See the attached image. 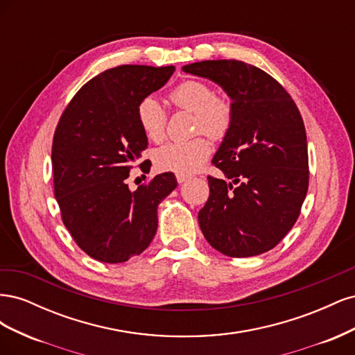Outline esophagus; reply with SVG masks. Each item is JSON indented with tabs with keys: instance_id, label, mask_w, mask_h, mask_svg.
Instances as JSON below:
<instances>
[{
	"instance_id": "34e87169",
	"label": "esophagus",
	"mask_w": 355,
	"mask_h": 355,
	"mask_svg": "<svg viewBox=\"0 0 355 355\" xmlns=\"http://www.w3.org/2000/svg\"><path fill=\"white\" fill-rule=\"evenodd\" d=\"M176 179H178L179 184H184V182L189 180L191 178H189V176H187V175H176Z\"/></svg>"
}]
</instances>
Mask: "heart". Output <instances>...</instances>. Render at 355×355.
<instances>
[{
    "instance_id": "b5f03b06",
    "label": "heart",
    "mask_w": 355,
    "mask_h": 355,
    "mask_svg": "<svg viewBox=\"0 0 355 355\" xmlns=\"http://www.w3.org/2000/svg\"><path fill=\"white\" fill-rule=\"evenodd\" d=\"M170 99L179 110L194 112L196 133L204 132L213 141H220L230 132L234 121L232 102L225 96L214 94L209 83L187 80L171 90ZM136 116L149 141L161 142L166 137L167 112L154 96H146L137 103ZM210 153V142L204 136H197L161 146L155 154V163L161 170L191 175L202 166Z\"/></svg>"
}]
</instances>
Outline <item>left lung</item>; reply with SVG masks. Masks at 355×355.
Wrapping results in <instances>:
<instances>
[{
	"instance_id": "8db88e82",
	"label": "left lung",
	"mask_w": 355,
	"mask_h": 355,
	"mask_svg": "<svg viewBox=\"0 0 355 355\" xmlns=\"http://www.w3.org/2000/svg\"><path fill=\"white\" fill-rule=\"evenodd\" d=\"M184 71L218 83L234 106L232 125L211 159L232 182L207 176L209 200L198 211L204 237L231 257L271 250L293 228L306 197L302 115L280 83L245 62L202 60Z\"/></svg>"
}]
</instances>
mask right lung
Here are the masks:
<instances>
[{
	"instance_id": "1",
	"label": "right lung",
	"mask_w": 355,
	"mask_h": 355,
	"mask_svg": "<svg viewBox=\"0 0 355 355\" xmlns=\"http://www.w3.org/2000/svg\"><path fill=\"white\" fill-rule=\"evenodd\" d=\"M175 67L121 65L96 75L62 112L53 136V185L62 220L93 259L121 263L141 254L157 232V206L178 185L161 173L136 191L125 179L148 139L137 103L163 87ZM149 171V159L137 164Z\"/></svg>"
}]
</instances>
